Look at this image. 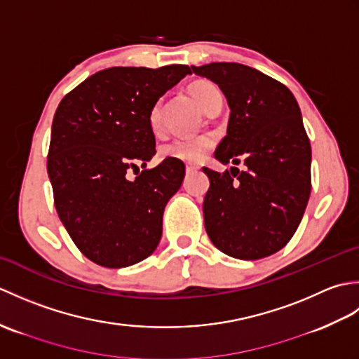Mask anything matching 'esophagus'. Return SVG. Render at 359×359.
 I'll return each mask as SVG.
<instances>
[{"instance_id": "1", "label": "esophagus", "mask_w": 359, "mask_h": 359, "mask_svg": "<svg viewBox=\"0 0 359 359\" xmlns=\"http://www.w3.org/2000/svg\"><path fill=\"white\" fill-rule=\"evenodd\" d=\"M197 170H199V168H197V166H193V165H187V174H193V172H197Z\"/></svg>"}]
</instances>
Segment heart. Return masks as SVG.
Segmentation results:
<instances>
[{"label":"heart","mask_w":359,"mask_h":359,"mask_svg":"<svg viewBox=\"0 0 359 359\" xmlns=\"http://www.w3.org/2000/svg\"><path fill=\"white\" fill-rule=\"evenodd\" d=\"M191 95L202 108L207 111L208 106L215 102V98L220 97L217 88L210 81H197L191 86ZM149 125L152 129H158L162 125V104L157 102L149 111ZM212 139L210 135H197V137H177L170 143L160 148V156L163 158H175L182 162L197 163L203 160L212 148Z\"/></svg>","instance_id":"obj_1"}]
</instances>
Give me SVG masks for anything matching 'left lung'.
<instances>
[{"label":"left lung","mask_w":359,"mask_h":359,"mask_svg":"<svg viewBox=\"0 0 359 359\" xmlns=\"http://www.w3.org/2000/svg\"><path fill=\"white\" fill-rule=\"evenodd\" d=\"M211 80L230 106L226 135L215 157L247 166L236 174L203 168L208 238L222 253L255 261L284 248L309 203L311 148L301 109L287 86L241 63L191 66ZM236 179L234 180L233 177Z\"/></svg>","instance_id":"8db88e82"}]
</instances>
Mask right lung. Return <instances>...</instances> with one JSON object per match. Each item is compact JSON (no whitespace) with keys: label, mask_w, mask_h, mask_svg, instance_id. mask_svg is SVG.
Segmentation results:
<instances>
[{"label":"right lung","mask_w":359,"mask_h":359,"mask_svg":"<svg viewBox=\"0 0 359 359\" xmlns=\"http://www.w3.org/2000/svg\"><path fill=\"white\" fill-rule=\"evenodd\" d=\"M188 74L187 65L109 67L60 102L48 174L58 217L89 261L121 269L157 248L165 207L184 182L185 165L165 158L144 170L156 154L149 111ZM139 164L144 171L129 181L126 171Z\"/></svg>","instance_id":"obj_1"}]
</instances>
